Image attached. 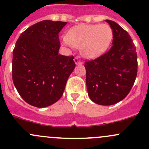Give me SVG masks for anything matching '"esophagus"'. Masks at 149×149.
Segmentation results:
<instances>
[{
    "instance_id": "obj_1",
    "label": "esophagus",
    "mask_w": 149,
    "mask_h": 149,
    "mask_svg": "<svg viewBox=\"0 0 149 149\" xmlns=\"http://www.w3.org/2000/svg\"><path fill=\"white\" fill-rule=\"evenodd\" d=\"M74 62L76 65H81V64H83V62L79 58H77V57H76L74 58Z\"/></svg>"
}]
</instances>
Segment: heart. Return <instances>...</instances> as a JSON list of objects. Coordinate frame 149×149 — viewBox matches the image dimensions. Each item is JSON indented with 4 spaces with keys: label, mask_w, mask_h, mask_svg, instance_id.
Segmentation results:
<instances>
[{
    "label": "heart",
    "mask_w": 149,
    "mask_h": 149,
    "mask_svg": "<svg viewBox=\"0 0 149 149\" xmlns=\"http://www.w3.org/2000/svg\"><path fill=\"white\" fill-rule=\"evenodd\" d=\"M112 37L113 31L107 24H80L70 29L63 40L67 45L81 48L83 56L92 59L107 49Z\"/></svg>",
    "instance_id": "b5f03b06"
}]
</instances>
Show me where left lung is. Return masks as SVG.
I'll return each instance as SVG.
<instances>
[{
  "label": "left lung",
  "instance_id": "obj_1",
  "mask_svg": "<svg viewBox=\"0 0 149 149\" xmlns=\"http://www.w3.org/2000/svg\"><path fill=\"white\" fill-rule=\"evenodd\" d=\"M113 31L112 46L94 60L86 61L87 91L94 103L112 105L127 97L138 71L136 46L128 33L116 22L106 20Z\"/></svg>",
  "mask_w": 149,
  "mask_h": 149
}]
</instances>
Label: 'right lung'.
<instances>
[{"label":"right lung","instance_id":"1","mask_svg":"<svg viewBox=\"0 0 149 149\" xmlns=\"http://www.w3.org/2000/svg\"><path fill=\"white\" fill-rule=\"evenodd\" d=\"M66 22L44 20L22 33L13 50L12 79L19 95L36 107L61 99L73 69V56L59 55V34Z\"/></svg>","mask_w":149,"mask_h":149}]
</instances>
